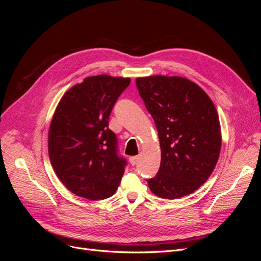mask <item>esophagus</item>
I'll list each match as a JSON object with an SVG mask.
<instances>
[{
	"mask_svg": "<svg viewBox=\"0 0 261 261\" xmlns=\"http://www.w3.org/2000/svg\"><path fill=\"white\" fill-rule=\"evenodd\" d=\"M138 160H139V158H138L137 155H135V156H130V158H129V162H130V164H132V165H136V164H137V162H138Z\"/></svg>",
	"mask_w": 261,
	"mask_h": 261,
	"instance_id": "esophagus-1",
	"label": "esophagus"
}]
</instances>
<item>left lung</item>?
I'll list each match as a JSON object with an SVG mask.
<instances>
[{
	"mask_svg": "<svg viewBox=\"0 0 261 261\" xmlns=\"http://www.w3.org/2000/svg\"><path fill=\"white\" fill-rule=\"evenodd\" d=\"M153 117L161 148L159 172L147 179L155 196L177 199L194 193L211 175L221 150V126L212 100L179 76L136 78Z\"/></svg>",
	"mask_w": 261,
	"mask_h": 261,
	"instance_id": "obj_1",
	"label": "left lung"
}]
</instances>
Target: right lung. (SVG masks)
Returning a JSON list of instances; mask_svg holds the SVG:
<instances>
[{"label": "right lung", "mask_w": 261, "mask_h": 261, "mask_svg": "<svg viewBox=\"0 0 261 261\" xmlns=\"http://www.w3.org/2000/svg\"><path fill=\"white\" fill-rule=\"evenodd\" d=\"M129 84L124 77H87L55 109L48 136L50 161L62 183L83 198H109L121 183L126 161L117 155L109 118Z\"/></svg>", "instance_id": "right-lung-1"}]
</instances>
